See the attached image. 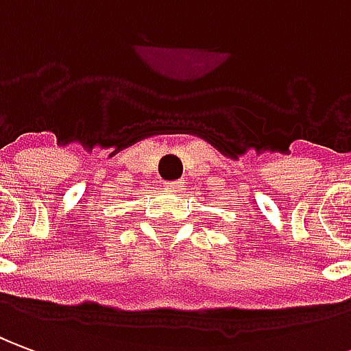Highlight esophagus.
<instances>
[{"label": "esophagus", "instance_id": "1", "mask_svg": "<svg viewBox=\"0 0 351 351\" xmlns=\"http://www.w3.org/2000/svg\"><path fill=\"white\" fill-rule=\"evenodd\" d=\"M183 187V181H170V183H166V189L170 191H178Z\"/></svg>", "mask_w": 351, "mask_h": 351}]
</instances>
